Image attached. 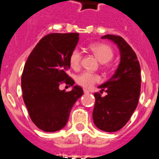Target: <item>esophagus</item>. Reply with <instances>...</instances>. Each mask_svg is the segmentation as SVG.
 I'll return each mask as SVG.
<instances>
[{"label": "esophagus", "instance_id": "obj_1", "mask_svg": "<svg viewBox=\"0 0 159 159\" xmlns=\"http://www.w3.org/2000/svg\"><path fill=\"white\" fill-rule=\"evenodd\" d=\"M84 93H89V90H88V89H84Z\"/></svg>", "mask_w": 159, "mask_h": 159}]
</instances>
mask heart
I'll return each instance as SVG.
<instances>
[{"instance_id": "b5f03b06", "label": "heart", "mask_w": 159, "mask_h": 159, "mask_svg": "<svg viewBox=\"0 0 159 159\" xmlns=\"http://www.w3.org/2000/svg\"><path fill=\"white\" fill-rule=\"evenodd\" d=\"M89 49L101 63H107L114 57V52L110 46L105 44H94ZM81 53L78 49L72 51L70 56V65L74 70H78L81 66ZM101 80L100 76L89 71H85L77 77V82L84 88H91Z\"/></svg>"}]
</instances>
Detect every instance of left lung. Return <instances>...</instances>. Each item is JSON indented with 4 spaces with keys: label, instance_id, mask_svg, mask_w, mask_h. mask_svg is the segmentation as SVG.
I'll return each instance as SVG.
<instances>
[{
    "label": "left lung",
    "instance_id": "obj_1",
    "mask_svg": "<svg viewBox=\"0 0 159 159\" xmlns=\"http://www.w3.org/2000/svg\"><path fill=\"white\" fill-rule=\"evenodd\" d=\"M117 45L120 52V63L114 75L99 85L100 93H95L93 119L98 129L106 132H115L123 127L130 118L139 103L141 89L140 64L137 55L122 38L105 35Z\"/></svg>",
    "mask_w": 159,
    "mask_h": 159
}]
</instances>
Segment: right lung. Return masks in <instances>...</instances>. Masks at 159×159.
Wrapping results in <instances>:
<instances>
[{
  "mask_svg": "<svg viewBox=\"0 0 159 159\" xmlns=\"http://www.w3.org/2000/svg\"><path fill=\"white\" fill-rule=\"evenodd\" d=\"M78 40L77 33L48 34L40 40L25 65L23 100L33 122L45 132L62 129L72 107L83 94L82 88L74 85V81L66 74ZM63 81L73 86L71 91L59 89Z\"/></svg>",
  "mask_w": 159,
  "mask_h": 159,
  "instance_id": "add662e5",
  "label": "right lung"
}]
</instances>
